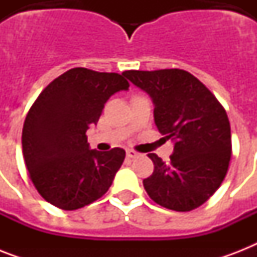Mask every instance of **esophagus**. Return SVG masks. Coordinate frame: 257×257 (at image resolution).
Returning a JSON list of instances; mask_svg holds the SVG:
<instances>
[{
  "label": "esophagus",
  "mask_w": 257,
  "mask_h": 257,
  "mask_svg": "<svg viewBox=\"0 0 257 257\" xmlns=\"http://www.w3.org/2000/svg\"><path fill=\"white\" fill-rule=\"evenodd\" d=\"M126 156H128L129 159H136V157L140 156V153L136 152V151H133V149H128V151H126Z\"/></svg>",
  "instance_id": "34e87169"
}]
</instances>
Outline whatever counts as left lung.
<instances>
[{
    "label": "left lung",
    "mask_w": 257,
    "mask_h": 257,
    "mask_svg": "<svg viewBox=\"0 0 257 257\" xmlns=\"http://www.w3.org/2000/svg\"><path fill=\"white\" fill-rule=\"evenodd\" d=\"M152 97L155 122L165 140H175L169 163L148 157L155 171L145 179L149 197L172 211L203 205L223 183L232 155L227 112L203 82L183 69L122 73Z\"/></svg>",
    "instance_id": "8db88e82"
}]
</instances>
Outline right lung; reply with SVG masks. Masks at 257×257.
<instances>
[{"mask_svg":"<svg viewBox=\"0 0 257 257\" xmlns=\"http://www.w3.org/2000/svg\"><path fill=\"white\" fill-rule=\"evenodd\" d=\"M128 88L122 74L73 68L36 98L22 128V153L32 183L48 203L74 211L106 193L125 151L89 149L86 131L97 124L109 97Z\"/></svg>","mask_w":257,"mask_h":257,"instance_id":"add662e5","label":"right lung"}]
</instances>
